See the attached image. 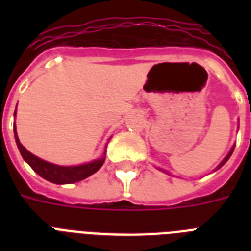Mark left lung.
Returning <instances> with one entry per match:
<instances>
[{"instance_id":"left-lung-1","label":"left lung","mask_w":251,"mask_h":251,"mask_svg":"<svg viewBox=\"0 0 251 251\" xmlns=\"http://www.w3.org/2000/svg\"><path fill=\"white\" fill-rule=\"evenodd\" d=\"M233 151H234V146H233V147H232V149H230V151H229V152H228V155H226V156L224 157V159H223V161H222V163H220V164L218 165V167H216V169H215V171H218L219 168H222L223 165L226 164V161L229 160V157L232 156V153H233ZM160 171H163V172H165V173H168V172H167V171H164V169H160Z\"/></svg>"}]
</instances>
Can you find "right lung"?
<instances>
[{
    "label": "right lung",
    "instance_id": "right-lung-1",
    "mask_svg": "<svg viewBox=\"0 0 251 251\" xmlns=\"http://www.w3.org/2000/svg\"><path fill=\"white\" fill-rule=\"evenodd\" d=\"M15 114H17V108H15L14 116ZM14 137H15V142H17L19 152H21L22 157L25 159V163L32 168L40 177H43L49 182L57 183V185L74 183L78 182V181H82V179L90 177L91 175H94L95 172H98L101 168V165L104 164V161H105V151H104L100 159H96V160L86 163V164L72 165V167L53 164V163H49V161H45L40 157L35 156L33 153L29 152L28 150H25L22 146V143L19 142V138H18L15 124H14Z\"/></svg>",
    "mask_w": 251,
    "mask_h": 251
}]
</instances>
